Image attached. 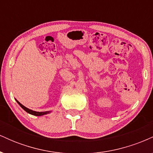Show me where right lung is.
Here are the masks:
<instances>
[{"mask_svg":"<svg viewBox=\"0 0 153 153\" xmlns=\"http://www.w3.org/2000/svg\"><path fill=\"white\" fill-rule=\"evenodd\" d=\"M16 102L19 103V105L22 108L24 109L25 111L27 112V113L30 114L31 115H34V116H43V115H45V114H50L51 111H43V112H39V111H33V110H31L29 109V108H26V106H24V105H22V103H21L19 101H17L16 99Z\"/></svg>","mask_w":153,"mask_h":153,"instance_id":"1","label":"right lung"}]
</instances>
